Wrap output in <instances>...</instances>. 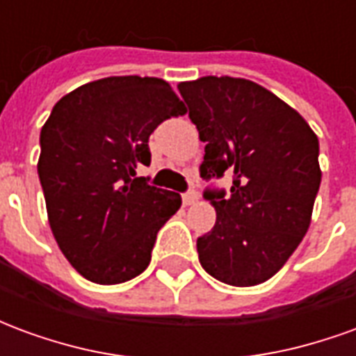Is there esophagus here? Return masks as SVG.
<instances>
[{
	"instance_id": "esophagus-1",
	"label": "esophagus",
	"mask_w": 356,
	"mask_h": 356,
	"mask_svg": "<svg viewBox=\"0 0 356 356\" xmlns=\"http://www.w3.org/2000/svg\"><path fill=\"white\" fill-rule=\"evenodd\" d=\"M196 202H198V193L196 191H188V193L183 194V204L185 206H193Z\"/></svg>"
}]
</instances>
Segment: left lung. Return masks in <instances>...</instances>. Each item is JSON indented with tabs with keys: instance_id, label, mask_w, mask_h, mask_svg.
Masks as SVG:
<instances>
[{
	"instance_id": "left-lung-1",
	"label": "left lung",
	"mask_w": 356,
	"mask_h": 356,
	"mask_svg": "<svg viewBox=\"0 0 356 356\" xmlns=\"http://www.w3.org/2000/svg\"><path fill=\"white\" fill-rule=\"evenodd\" d=\"M179 91L206 143L200 177L232 171L229 193L204 191L217 219L196 240L200 265L231 286L265 282L311 225L322 177L318 139L299 112L254 81L206 76Z\"/></svg>"
}]
</instances>
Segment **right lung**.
I'll use <instances>...</instances> for the list:
<instances>
[{
  "label": "right lung",
  "instance_id": "obj_1",
  "mask_svg": "<svg viewBox=\"0 0 356 356\" xmlns=\"http://www.w3.org/2000/svg\"><path fill=\"white\" fill-rule=\"evenodd\" d=\"M185 102L168 81L112 76L65 95L40 133L38 175L53 236L83 278L120 284L150 263L156 234L181 196L135 177L148 137Z\"/></svg>",
  "mask_w": 356,
  "mask_h": 356
}]
</instances>
